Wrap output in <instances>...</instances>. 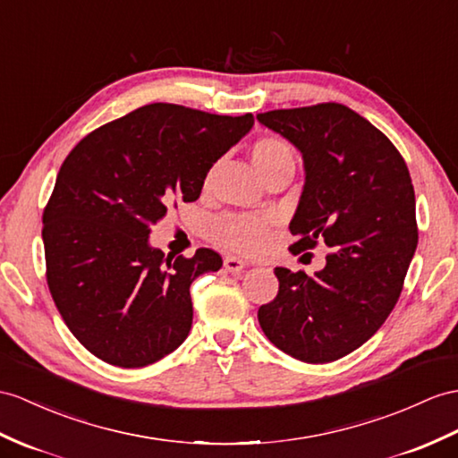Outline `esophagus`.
<instances>
[{
	"label": "esophagus",
	"instance_id": "esophagus-1",
	"mask_svg": "<svg viewBox=\"0 0 458 458\" xmlns=\"http://www.w3.org/2000/svg\"><path fill=\"white\" fill-rule=\"evenodd\" d=\"M223 266H225L227 272L237 274V272L242 270V267H247L249 262L242 260V259H237V256H225V259H223Z\"/></svg>",
	"mask_w": 458,
	"mask_h": 458
}]
</instances>
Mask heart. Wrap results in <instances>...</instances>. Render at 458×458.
Returning a JSON list of instances; mask_svg holds the SVG:
<instances>
[{
	"instance_id": "heart-1",
	"label": "heart",
	"mask_w": 458,
	"mask_h": 458,
	"mask_svg": "<svg viewBox=\"0 0 458 458\" xmlns=\"http://www.w3.org/2000/svg\"><path fill=\"white\" fill-rule=\"evenodd\" d=\"M250 159L254 169L264 178L282 171L295 169V155L289 143L277 136H262L256 140L250 148ZM211 182V173L206 176V186ZM267 229H270V219L260 216H241L227 214L217 217L209 227V237L219 247L254 254L264 249L267 239Z\"/></svg>"
}]
</instances>
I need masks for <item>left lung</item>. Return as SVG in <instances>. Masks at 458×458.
I'll list each match as a JSON object with an SVG mask.
<instances>
[{
  "instance_id": "8db88e82",
  "label": "left lung",
  "mask_w": 458,
  "mask_h": 458,
  "mask_svg": "<svg viewBox=\"0 0 458 458\" xmlns=\"http://www.w3.org/2000/svg\"><path fill=\"white\" fill-rule=\"evenodd\" d=\"M256 120L303 155L292 250L318 241L330 247L315 276L276 267L280 289L259 309V322L292 358L336 361L381 328L403 292L418 247L408 166L381 130L338 103L270 110Z\"/></svg>"
}]
</instances>
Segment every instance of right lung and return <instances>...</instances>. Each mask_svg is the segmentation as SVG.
<instances>
[{"mask_svg": "<svg viewBox=\"0 0 458 458\" xmlns=\"http://www.w3.org/2000/svg\"><path fill=\"white\" fill-rule=\"evenodd\" d=\"M252 124V114L155 103L97 128L62 163L42 214L47 282L98 360L136 369L186 340L191 284L223 260L209 249L165 256L149 233L166 208L199 198L208 171Z\"/></svg>", "mask_w": 458, "mask_h": 458, "instance_id": "add662e5", "label": "right lung"}]
</instances>
